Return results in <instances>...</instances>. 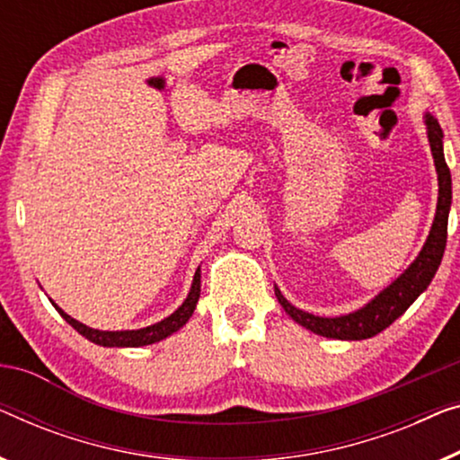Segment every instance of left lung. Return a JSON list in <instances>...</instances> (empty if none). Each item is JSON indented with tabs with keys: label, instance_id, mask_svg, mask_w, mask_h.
Instances as JSON below:
<instances>
[{
	"label": "left lung",
	"instance_id": "left-lung-1",
	"mask_svg": "<svg viewBox=\"0 0 460 460\" xmlns=\"http://www.w3.org/2000/svg\"><path fill=\"white\" fill-rule=\"evenodd\" d=\"M428 124V137L431 145V153H434L436 172H438V182H440V197H438V209L436 219L431 226V232L425 241L419 257L412 261L411 268L396 279L394 284H390L382 295L376 296L369 305H365L363 309L349 315L341 317H317L311 313H305L301 309L292 307V305L282 296V292L276 288V298L282 305L284 311L295 319L296 323H301L303 328L315 332L319 336L325 338H338V341H365L379 334V332L388 328L392 322H396L398 317L407 311L415 298L428 288L431 278L436 276L438 268H440L444 249H446V238H448V211L452 201V178L450 170L446 165L444 149H442V128L438 124L436 118L428 114L425 118Z\"/></svg>",
	"mask_w": 460,
	"mask_h": 460
}]
</instances>
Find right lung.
I'll use <instances>...</instances> for the list:
<instances>
[{"mask_svg": "<svg viewBox=\"0 0 460 460\" xmlns=\"http://www.w3.org/2000/svg\"><path fill=\"white\" fill-rule=\"evenodd\" d=\"M199 295H201V274H199V270H197L195 278H192V286H190L189 296H186V301L174 313H172L170 317H165L164 322H159V323L149 325V328L126 330V332H102V330L86 328L84 323L76 322V319H72L70 315H66V313L59 309L58 305H53V307L59 311V315H62L66 322H68L72 328L78 332V334L89 338L91 342L102 344V346H145V344H153V342L164 341V338L174 334L176 330H181L182 325L189 322L192 311H195Z\"/></svg>", "mask_w": 460, "mask_h": 460, "instance_id": "right-lung-1", "label": "right lung"}]
</instances>
